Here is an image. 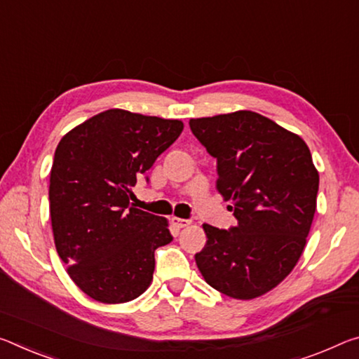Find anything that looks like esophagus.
Segmentation results:
<instances>
[{
  "instance_id": "1",
  "label": "esophagus",
  "mask_w": 359,
  "mask_h": 359,
  "mask_svg": "<svg viewBox=\"0 0 359 359\" xmlns=\"http://www.w3.org/2000/svg\"><path fill=\"white\" fill-rule=\"evenodd\" d=\"M170 222H172V225L175 226V229H185V226L190 225V220L180 219V217H172L170 219Z\"/></svg>"
}]
</instances>
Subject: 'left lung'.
Returning <instances> with one entry per match:
<instances>
[{
	"instance_id": "obj_1",
	"label": "left lung",
	"mask_w": 359,
	"mask_h": 359,
	"mask_svg": "<svg viewBox=\"0 0 359 359\" xmlns=\"http://www.w3.org/2000/svg\"><path fill=\"white\" fill-rule=\"evenodd\" d=\"M191 133L217 159V190L236 226L204 224L195 254L209 286L233 299L271 291L297 264L316 210L320 174L300 135L255 111L190 119Z\"/></svg>"
}]
</instances>
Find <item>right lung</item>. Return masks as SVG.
Returning <instances> with one entry per match:
<instances>
[{"label":"right lung","instance_id":"obj_1","mask_svg":"<svg viewBox=\"0 0 359 359\" xmlns=\"http://www.w3.org/2000/svg\"><path fill=\"white\" fill-rule=\"evenodd\" d=\"M184 130L179 119L102 111L55 149L49 209L55 249L73 283L102 304L147 291L155 251L169 244L168 219L130 204L133 187Z\"/></svg>","mask_w":359,"mask_h":359}]
</instances>
